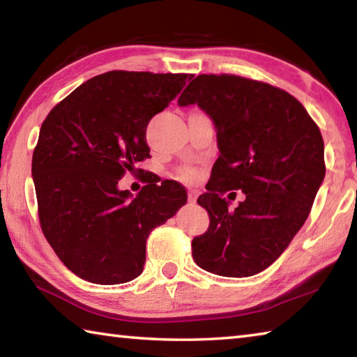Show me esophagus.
<instances>
[{
  "instance_id": "34e87169",
  "label": "esophagus",
  "mask_w": 357,
  "mask_h": 357,
  "mask_svg": "<svg viewBox=\"0 0 357 357\" xmlns=\"http://www.w3.org/2000/svg\"><path fill=\"white\" fill-rule=\"evenodd\" d=\"M197 198H198L197 190H189V193H187V200H189V203H195Z\"/></svg>"
}]
</instances>
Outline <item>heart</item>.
Returning a JSON list of instances; mask_svg holds the SVG:
<instances>
[{"mask_svg": "<svg viewBox=\"0 0 357 357\" xmlns=\"http://www.w3.org/2000/svg\"><path fill=\"white\" fill-rule=\"evenodd\" d=\"M183 176L185 179H193V178H195V172H193V170H184L183 172Z\"/></svg>", "mask_w": 357, "mask_h": 357, "instance_id": "1", "label": "heart"}]
</instances>
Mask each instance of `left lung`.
I'll return each mask as SVG.
<instances>
[{
  "instance_id": "8db88e82",
  "label": "left lung",
  "mask_w": 357,
  "mask_h": 357,
  "mask_svg": "<svg viewBox=\"0 0 357 357\" xmlns=\"http://www.w3.org/2000/svg\"><path fill=\"white\" fill-rule=\"evenodd\" d=\"M178 104H197L209 114L220 151L208 192L197 200L209 228L193 238L192 257L217 275L261 273L310 214L326 173L321 132L291 94L238 75H198ZM228 190L246 193L234 211L221 197Z\"/></svg>"
}]
</instances>
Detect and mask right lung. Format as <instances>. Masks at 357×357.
<instances>
[{
  "mask_svg": "<svg viewBox=\"0 0 357 357\" xmlns=\"http://www.w3.org/2000/svg\"><path fill=\"white\" fill-rule=\"evenodd\" d=\"M192 74L110 70L52 108L33 153L42 233L83 280L118 285L142 274L146 239L185 204L176 181L148 183L137 197L119 190L126 173H143L146 128Z\"/></svg>",
  "mask_w": 357,
  "mask_h": 357,
  "instance_id": "obj_1",
  "label": "right lung"
}]
</instances>
